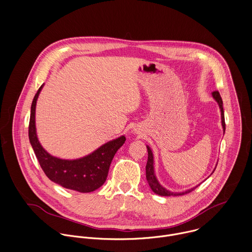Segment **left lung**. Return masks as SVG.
<instances>
[{"mask_svg": "<svg viewBox=\"0 0 252 252\" xmlns=\"http://www.w3.org/2000/svg\"><path fill=\"white\" fill-rule=\"evenodd\" d=\"M212 96L213 98L217 101L219 107H220V120H221V127H222V131H223V134H224V131H225V124H224V114H223V108H222V100H221V97L219 94V92H213L212 93ZM147 149H148V161H147V165H146V178H147V181L151 187V189L158 195H160V196H179V195H184V194H187L191 191H193L196 187H198L199 185H196L190 189H187L185 191H182V192H172V191H169L167 190L165 187H163L158 180L157 178V175H156V172H155V161H154V154L152 152V149L147 145ZM217 164H218V161H217ZM216 164V166H217ZM216 166L213 170V172L215 171L216 169ZM212 172V173H213ZM211 173V174H212Z\"/></svg>", "mask_w": 252, "mask_h": 252, "instance_id": "1", "label": "left lung"}]
</instances>
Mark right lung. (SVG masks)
I'll list each match as a JSON object with an SVG mask.
<instances>
[{"label": "right lung", "instance_id": "1", "mask_svg": "<svg viewBox=\"0 0 252 252\" xmlns=\"http://www.w3.org/2000/svg\"><path fill=\"white\" fill-rule=\"evenodd\" d=\"M44 84L37 91L32 104L29 137L34 154L46 176L60 186L81 193L99 188L106 180L110 163L116 152L126 141L124 135L108 141L93 153L76 159H63L47 153L41 146L36 133V102Z\"/></svg>", "mask_w": 252, "mask_h": 252}]
</instances>
